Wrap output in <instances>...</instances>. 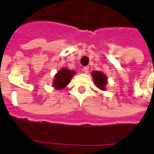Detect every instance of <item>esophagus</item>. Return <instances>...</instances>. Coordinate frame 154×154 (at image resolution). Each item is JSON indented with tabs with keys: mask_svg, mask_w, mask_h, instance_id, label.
<instances>
[{
	"mask_svg": "<svg viewBox=\"0 0 154 154\" xmlns=\"http://www.w3.org/2000/svg\"><path fill=\"white\" fill-rule=\"evenodd\" d=\"M83 72L85 73V74H87V73L89 72V67H88V66H85V67H84Z\"/></svg>",
	"mask_w": 154,
	"mask_h": 154,
	"instance_id": "obj_1",
	"label": "esophagus"
}]
</instances>
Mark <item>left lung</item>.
<instances>
[{
	"mask_svg": "<svg viewBox=\"0 0 154 154\" xmlns=\"http://www.w3.org/2000/svg\"><path fill=\"white\" fill-rule=\"evenodd\" d=\"M92 76L96 87L101 90H106V86L108 82L107 76L103 72L99 71H93L92 72Z\"/></svg>",
	"mask_w": 154,
	"mask_h": 154,
	"instance_id": "8db88e82",
	"label": "left lung"
}]
</instances>
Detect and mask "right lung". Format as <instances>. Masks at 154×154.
<instances>
[{"instance_id":"right-lung-1","label":"right lung","mask_w":154,"mask_h":154,"mask_svg":"<svg viewBox=\"0 0 154 154\" xmlns=\"http://www.w3.org/2000/svg\"><path fill=\"white\" fill-rule=\"evenodd\" d=\"M75 74V72L73 70H69L66 68H63L55 74L53 80L52 86L58 90L63 89L70 83L71 79Z\"/></svg>"}]
</instances>
